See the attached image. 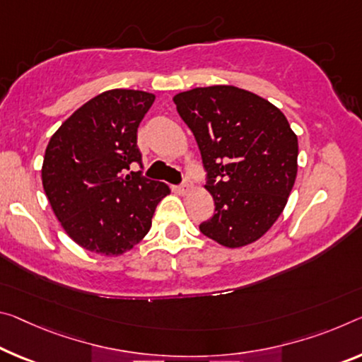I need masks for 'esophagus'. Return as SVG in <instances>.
I'll use <instances>...</instances> for the list:
<instances>
[{"instance_id": "1", "label": "esophagus", "mask_w": 362, "mask_h": 362, "mask_svg": "<svg viewBox=\"0 0 362 362\" xmlns=\"http://www.w3.org/2000/svg\"><path fill=\"white\" fill-rule=\"evenodd\" d=\"M192 188H193V185H192V183H190V182H188V180H185V182H183V183H182V185L179 187V192H180L182 194H187L188 192H190V190H192Z\"/></svg>"}]
</instances>
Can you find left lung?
Here are the masks:
<instances>
[{
	"mask_svg": "<svg viewBox=\"0 0 362 362\" xmlns=\"http://www.w3.org/2000/svg\"><path fill=\"white\" fill-rule=\"evenodd\" d=\"M174 103L202 151L216 209L199 226L226 248L259 240L285 209L298 172V136L277 106L248 90L212 85Z\"/></svg>",
	"mask_w": 362,
	"mask_h": 362,
	"instance_id": "left-lung-1",
	"label": "left lung"
}]
</instances>
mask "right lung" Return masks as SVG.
<instances>
[{
  "instance_id": "obj_1",
  "label": "right lung",
  "mask_w": 362,
  "mask_h": 362,
  "mask_svg": "<svg viewBox=\"0 0 362 362\" xmlns=\"http://www.w3.org/2000/svg\"><path fill=\"white\" fill-rule=\"evenodd\" d=\"M156 96L141 90L103 91L57 129L45 151L43 190L54 216L74 242L91 253L120 256L150 232L160 199L170 193L148 180L136 129Z\"/></svg>"
}]
</instances>
